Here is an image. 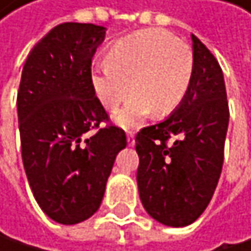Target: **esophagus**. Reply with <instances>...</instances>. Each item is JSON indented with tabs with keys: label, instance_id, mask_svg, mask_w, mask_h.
Listing matches in <instances>:
<instances>
[{
	"label": "esophagus",
	"instance_id": "34e87169",
	"mask_svg": "<svg viewBox=\"0 0 251 251\" xmlns=\"http://www.w3.org/2000/svg\"><path fill=\"white\" fill-rule=\"evenodd\" d=\"M128 144H129V146H134V144H135V138H134L132 131H128Z\"/></svg>",
	"mask_w": 251,
	"mask_h": 251
}]
</instances>
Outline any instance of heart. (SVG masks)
I'll return each mask as SVG.
<instances>
[{
  "instance_id": "obj_1",
  "label": "heart",
  "mask_w": 251,
  "mask_h": 251,
  "mask_svg": "<svg viewBox=\"0 0 251 251\" xmlns=\"http://www.w3.org/2000/svg\"><path fill=\"white\" fill-rule=\"evenodd\" d=\"M194 74L191 48L173 34L151 28L113 42L107 61H98L90 82L100 105L117 110L129 95L126 105L116 114L123 126L137 125L144 116H167L187 96Z\"/></svg>"
}]
</instances>
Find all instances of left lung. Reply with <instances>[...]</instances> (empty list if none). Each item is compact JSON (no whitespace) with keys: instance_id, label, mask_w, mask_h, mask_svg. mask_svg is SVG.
<instances>
[{"instance_id":"8db88e82","label":"left lung","mask_w":251,"mask_h":251,"mask_svg":"<svg viewBox=\"0 0 251 251\" xmlns=\"http://www.w3.org/2000/svg\"><path fill=\"white\" fill-rule=\"evenodd\" d=\"M187 96L164 122L135 135L141 203L159 223L184 227L206 209L223 169L229 103L221 67L194 34Z\"/></svg>"}]
</instances>
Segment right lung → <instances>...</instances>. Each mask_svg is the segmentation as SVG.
<instances>
[{
	"mask_svg": "<svg viewBox=\"0 0 251 251\" xmlns=\"http://www.w3.org/2000/svg\"><path fill=\"white\" fill-rule=\"evenodd\" d=\"M103 37L100 25L60 24L22 69L16 103L24 169L42 211L61 225L99 209L116 155L126 146L90 82Z\"/></svg>",
	"mask_w": 251,
	"mask_h": 251,
	"instance_id": "1",
	"label": "right lung"
}]
</instances>
